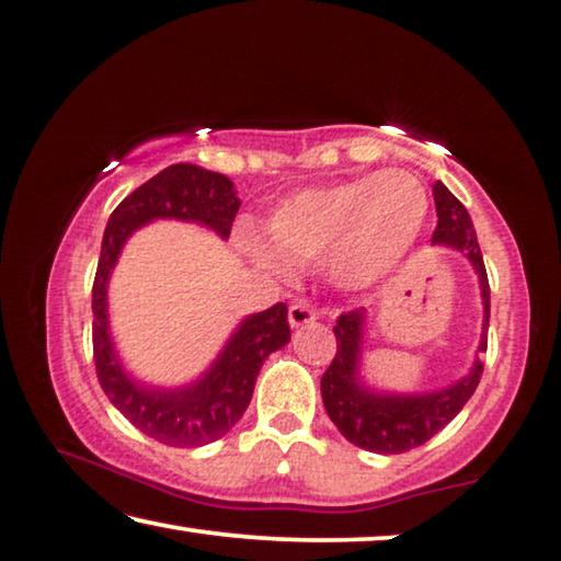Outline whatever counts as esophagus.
<instances>
[{
  "mask_svg": "<svg viewBox=\"0 0 561 561\" xmlns=\"http://www.w3.org/2000/svg\"><path fill=\"white\" fill-rule=\"evenodd\" d=\"M288 321L294 329L306 327V323L316 321V311L308 304H294L288 308Z\"/></svg>",
  "mask_w": 561,
  "mask_h": 561,
  "instance_id": "obj_1",
  "label": "esophagus"
}]
</instances>
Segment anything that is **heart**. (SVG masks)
<instances>
[{
	"label": "heart",
	"mask_w": 561,
	"mask_h": 561,
	"mask_svg": "<svg viewBox=\"0 0 561 561\" xmlns=\"http://www.w3.org/2000/svg\"><path fill=\"white\" fill-rule=\"evenodd\" d=\"M430 199L408 169H387L300 190L267 215L265 242L245 234L253 261L271 273L321 263L341 290H364L389 278L420 240Z\"/></svg>",
	"instance_id": "obj_1"
}]
</instances>
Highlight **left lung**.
Returning <instances> with one entry per match:
<instances>
[{
	"instance_id": "8db88e82",
	"label": "left lung",
	"mask_w": 561,
	"mask_h": 561,
	"mask_svg": "<svg viewBox=\"0 0 561 561\" xmlns=\"http://www.w3.org/2000/svg\"><path fill=\"white\" fill-rule=\"evenodd\" d=\"M437 227L433 232L435 245L458 250L468 257L478 273L483 298V334L478 344V354L470 371L462 379L453 381L445 389L422 394H394L377 392L362 381V344H364V321L367 308L341 313L334 334L336 354L334 362L321 377V397L329 417L339 427V433L354 443L356 448L381 456H394L417 448L430 437L440 433L448 422L458 415L470 397H473L478 381L483 375L481 354L489 346V319H491V288L485 275L481 245H478L473 222L468 209L443 182L433 186Z\"/></svg>"
}]
</instances>
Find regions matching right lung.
<instances>
[{
	"label": "right lung",
	"mask_w": 561,
	"mask_h": 561,
	"mask_svg": "<svg viewBox=\"0 0 561 561\" xmlns=\"http://www.w3.org/2000/svg\"><path fill=\"white\" fill-rule=\"evenodd\" d=\"M238 209V192L225 174L194 164H172L128 194L113 209L103 232L93 280L95 375L121 415L144 435L172 448H199L220 440L238 425L253 397L263 362L290 341L288 308L275 304L267 311L248 316L199 379L184 387H151L128 375L113 346L108 280L126 240L141 225L153 220L197 222L227 240Z\"/></svg>",
	"instance_id": "obj_1"
}]
</instances>
